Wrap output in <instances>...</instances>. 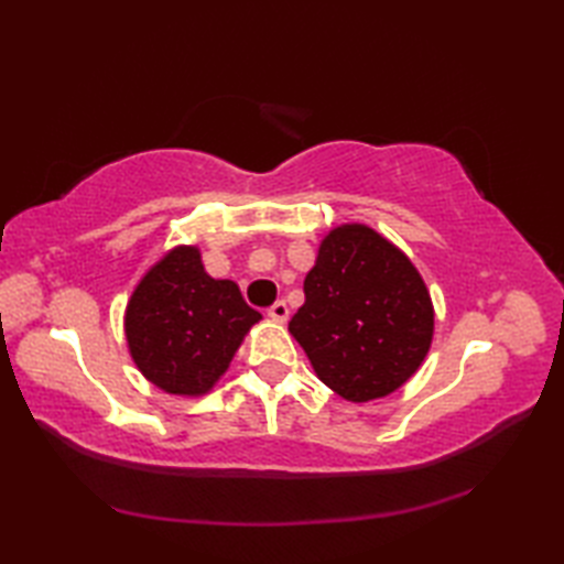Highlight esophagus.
<instances>
[{"mask_svg":"<svg viewBox=\"0 0 564 564\" xmlns=\"http://www.w3.org/2000/svg\"><path fill=\"white\" fill-rule=\"evenodd\" d=\"M269 317H271L273 322H281V325H283V322L289 319V305H285L283 301H275V303L269 307Z\"/></svg>","mask_w":564,"mask_h":564,"instance_id":"34e87169","label":"esophagus"}]
</instances>
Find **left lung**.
<instances>
[{"label": "left lung", "mask_w": 564, "mask_h": 564, "mask_svg": "<svg viewBox=\"0 0 564 564\" xmlns=\"http://www.w3.org/2000/svg\"><path fill=\"white\" fill-rule=\"evenodd\" d=\"M289 322L317 378L349 402L386 398L410 380L434 337V305L402 251L366 225L322 239Z\"/></svg>", "instance_id": "1"}]
</instances>
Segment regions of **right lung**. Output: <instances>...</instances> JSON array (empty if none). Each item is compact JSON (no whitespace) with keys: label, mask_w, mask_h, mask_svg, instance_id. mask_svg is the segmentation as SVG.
I'll list each match as a JSON object with an SVG mask.
<instances>
[{"label":"right lung","mask_w":564,"mask_h":564,"mask_svg":"<svg viewBox=\"0 0 564 564\" xmlns=\"http://www.w3.org/2000/svg\"><path fill=\"white\" fill-rule=\"evenodd\" d=\"M261 315L237 283L215 281L196 247H176L142 275L126 307L140 373L170 394H206Z\"/></svg>","instance_id":"1"}]
</instances>
